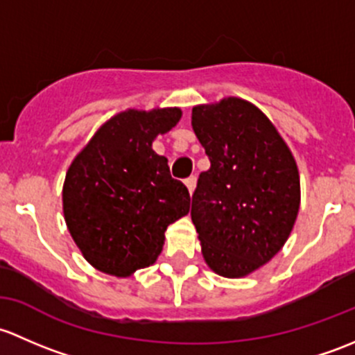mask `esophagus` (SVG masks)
Listing matches in <instances>:
<instances>
[{
	"mask_svg": "<svg viewBox=\"0 0 355 355\" xmlns=\"http://www.w3.org/2000/svg\"><path fill=\"white\" fill-rule=\"evenodd\" d=\"M184 184L188 186L189 193L195 191V186H196V176H189V178H186V179H184Z\"/></svg>",
	"mask_w": 355,
	"mask_h": 355,
	"instance_id": "esophagus-1",
	"label": "esophagus"
}]
</instances>
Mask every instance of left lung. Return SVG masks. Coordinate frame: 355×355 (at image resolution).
Instances as JSON below:
<instances>
[{
    "label": "left lung",
    "mask_w": 355,
    "mask_h": 355,
    "mask_svg": "<svg viewBox=\"0 0 355 355\" xmlns=\"http://www.w3.org/2000/svg\"><path fill=\"white\" fill-rule=\"evenodd\" d=\"M191 124L210 160L191 200L203 258L218 275L244 277L275 257L294 227L297 166L270 119L243 98L193 107Z\"/></svg>",
    "instance_id": "left-lung-1"
}]
</instances>
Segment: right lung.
<instances>
[{"label":"right lung","instance_id":"1","mask_svg":"<svg viewBox=\"0 0 355 355\" xmlns=\"http://www.w3.org/2000/svg\"><path fill=\"white\" fill-rule=\"evenodd\" d=\"M178 107L124 111L109 119L69 166L63 186L68 231L97 270L126 277L150 266L167 225L189 211L188 188L152 150L176 126Z\"/></svg>","mask_w":355,"mask_h":355}]
</instances>
